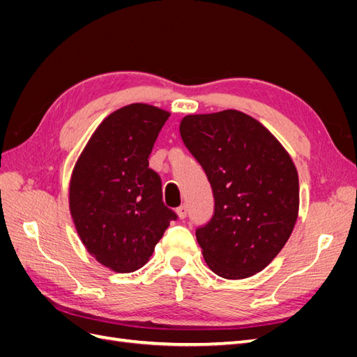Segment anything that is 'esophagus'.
Instances as JSON below:
<instances>
[{
	"label": "esophagus",
	"instance_id": "esophagus-1",
	"mask_svg": "<svg viewBox=\"0 0 357 357\" xmlns=\"http://www.w3.org/2000/svg\"><path fill=\"white\" fill-rule=\"evenodd\" d=\"M176 213L178 215V219H185L186 215H188V207H186V205H181V207H178L176 210Z\"/></svg>",
	"mask_w": 357,
	"mask_h": 357
}]
</instances>
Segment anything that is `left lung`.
<instances>
[{
    "label": "left lung",
    "mask_w": 357,
    "mask_h": 357,
    "mask_svg": "<svg viewBox=\"0 0 357 357\" xmlns=\"http://www.w3.org/2000/svg\"><path fill=\"white\" fill-rule=\"evenodd\" d=\"M180 135L213 189L214 214L197 229L205 264L228 280L261 273L298 219L294 160L269 129L238 110L188 114Z\"/></svg>",
    "instance_id": "obj_1"
}]
</instances>
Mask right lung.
<instances>
[{"instance_id":"add662e5","label":"right lung","mask_w":357,"mask_h":357,"mask_svg":"<svg viewBox=\"0 0 357 357\" xmlns=\"http://www.w3.org/2000/svg\"><path fill=\"white\" fill-rule=\"evenodd\" d=\"M169 112L143 102L122 107L95 129L70 180V213L88 253L114 273L144 266L177 215L162 202L149 168Z\"/></svg>"}]
</instances>
